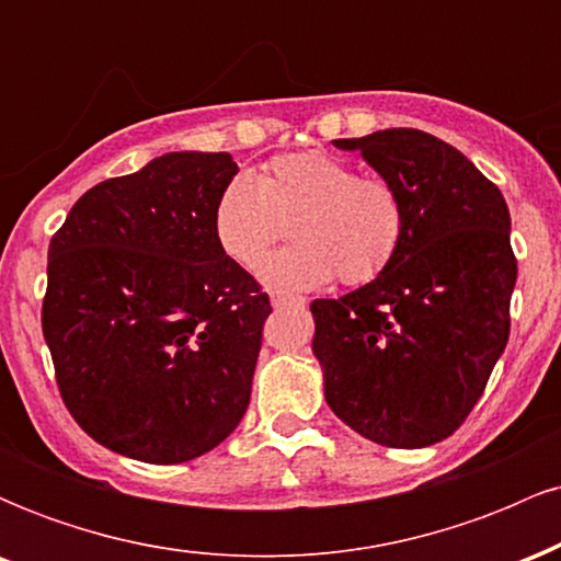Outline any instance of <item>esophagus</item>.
<instances>
[{
	"label": "esophagus",
	"mask_w": 561,
	"mask_h": 561,
	"mask_svg": "<svg viewBox=\"0 0 561 561\" xmlns=\"http://www.w3.org/2000/svg\"><path fill=\"white\" fill-rule=\"evenodd\" d=\"M272 306L274 308H287V306H300L298 298H289L285 293H272Z\"/></svg>",
	"instance_id": "esophagus-1"
}]
</instances>
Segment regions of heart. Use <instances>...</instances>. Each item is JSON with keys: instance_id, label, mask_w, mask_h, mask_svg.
Instances as JSON below:
<instances>
[{"instance_id": "obj_1", "label": "heart", "mask_w": 561, "mask_h": 561, "mask_svg": "<svg viewBox=\"0 0 561 561\" xmlns=\"http://www.w3.org/2000/svg\"><path fill=\"white\" fill-rule=\"evenodd\" d=\"M285 221L298 242L263 263L266 285L317 289L337 274L345 285H366L401 250L405 205L390 182L319 150L276 156L259 179L237 173L216 197L218 248L248 272L285 237Z\"/></svg>"}]
</instances>
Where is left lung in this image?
I'll list each match as a JSON object with an SVG mask.
<instances>
[{
    "mask_svg": "<svg viewBox=\"0 0 561 561\" xmlns=\"http://www.w3.org/2000/svg\"><path fill=\"white\" fill-rule=\"evenodd\" d=\"M332 145L362 152L401 192L405 234L377 279L311 302L324 398L379 446H433L467 420L506 347L517 282L506 199L420 128Z\"/></svg>",
    "mask_w": 561,
    "mask_h": 561,
    "instance_id": "left-lung-1",
    "label": "left lung"
}]
</instances>
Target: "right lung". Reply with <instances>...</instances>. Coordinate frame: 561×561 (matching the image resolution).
<instances>
[{
  "label": "right lung",
  "instance_id": "1",
  "mask_svg": "<svg viewBox=\"0 0 561 561\" xmlns=\"http://www.w3.org/2000/svg\"><path fill=\"white\" fill-rule=\"evenodd\" d=\"M237 171L229 152L160 156L92 186L49 242L57 388L83 433L128 459H197L250 403L272 302L214 234Z\"/></svg>",
  "mask_w": 561,
  "mask_h": 561
}]
</instances>
